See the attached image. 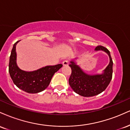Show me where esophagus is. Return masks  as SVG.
Masks as SVG:
<instances>
[{"label": "esophagus", "instance_id": "esophagus-1", "mask_svg": "<svg viewBox=\"0 0 130 130\" xmlns=\"http://www.w3.org/2000/svg\"><path fill=\"white\" fill-rule=\"evenodd\" d=\"M62 64H63V66H68V65H69V62L67 60H65L62 62Z\"/></svg>", "mask_w": 130, "mask_h": 130}]
</instances>
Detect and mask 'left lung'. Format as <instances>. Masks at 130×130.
<instances>
[{"label": "left lung", "instance_id": "1", "mask_svg": "<svg viewBox=\"0 0 130 130\" xmlns=\"http://www.w3.org/2000/svg\"><path fill=\"white\" fill-rule=\"evenodd\" d=\"M95 51H102L108 55L109 63L101 73L88 74L77 65V58L71 59L69 66L71 74L69 78V84L74 92L84 97H90L101 93L106 89L112 76L113 62L108 49L98 46Z\"/></svg>", "mask_w": 130, "mask_h": 130}]
</instances>
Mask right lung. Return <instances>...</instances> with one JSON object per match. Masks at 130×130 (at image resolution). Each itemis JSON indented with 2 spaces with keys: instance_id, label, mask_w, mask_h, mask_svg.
<instances>
[{
  "instance_id": "1",
  "label": "right lung",
  "mask_w": 130,
  "mask_h": 130,
  "mask_svg": "<svg viewBox=\"0 0 130 130\" xmlns=\"http://www.w3.org/2000/svg\"><path fill=\"white\" fill-rule=\"evenodd\" d=\"M18 41L13 45L9 62V73L14 84L19 89L29 93H37L48 87L55 73L62 67V64L46 66L32 71L22 70L18 66L16 51Z\"/></svg>"
}]
</instances>
